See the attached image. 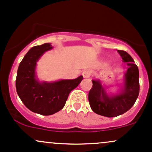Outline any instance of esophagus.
<instances>
[{
  "label": "esophagus",
  "mask_w": 152,
  "mask_h": 152,
  "mask_svg": "<svg viewBox=\"0 0 152 152\" xmlns=\"http://www.w3.org/2000/svg\"><path fill=\"white\" fill-rule=\"evenodd\" d=\"M91 75V71L90 70H85L83 71L82 76L84 78H89Z\"/></svg>",
  "instance_id": "1"
}]
</instances>
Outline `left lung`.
Segmentation results:
<instances>
[{
    "instance_id": "obj_1",
    "label": "left lung",
    "mask_w": 152,
    "mask_h": 152,
    "mask_svg": "<svg viewBox=\"0 0 152 152\" xmlns=\"http://www.w3.org/2000/svg\"><path fill=\"white\" fill-rule=\"evenodd\" d=\"M123 62L128 66L124 76V85L119 94L109 96L99 80H92L93 86L88 99L91 110L100 115L113 118L129 110L139 94V72L134 61L126 51L119 50Z\"/></svg>"
}]
</instances>
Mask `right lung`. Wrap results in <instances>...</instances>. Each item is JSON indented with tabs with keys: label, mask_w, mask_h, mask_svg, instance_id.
<instances>
[{
	"label": "right lung",
	"mask_w": 152,
	"mask_h": 152,
	"mask_svg": "<svg viewBox=\"0 0 152 152\" xmlns=\"http://www.w3.org/2000/svg\"><path fill=\"white\" fill-rule=\"evenodd\" d=\"M53 48L50 43L31 48L20 63L16 79L19 98L28 109L42 115H50L64 107L70 92L77 87L83 76L75 79H62L55 82H40L35 68L39 58Z\"/></svg>",
	"instance_id": "right-lung-1"
}]
</instances>
